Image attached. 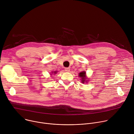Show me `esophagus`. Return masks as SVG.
Masks as SVG:
<instances>
[{"mask_svg": "<svg viewBox=\"0 0 134 134\" xmlns=\"http://www.w3.org/2000/svg\"><path fill=\"white\" fill-rule=\"evenodd\" d=\"M65 70L66 72H69L70 71V68H65Z\"/></svg>", "mask_w": 134, "mask_h": 134, "instance_id": "obj_1", "label": "esophagus"}]
</instances>
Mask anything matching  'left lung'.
Wrapping results in <instances>:
<instances>
[{"label":"left lung","instance_id":"8db88e82","mask_svg":"<svg viewBox=\"0 0 134 134\" xmlns=\"http://www.w3.org/2000/svg\"><path fill=\"white\" fill-rule=\"evenodd\" d=\"M85 74H86V72H84V71L81 72L79 74V76L82 78V83H84V82H85V79H86ZM86 82H87V81H86Z\"/></svg>","mask_w":134,"mask_h":134}]
</instances>
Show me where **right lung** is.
Instances as JSON below:
<instances>
[{"label":"right lung","instance_id":"right-lung-1","mask_svg":"<svg viewBox=\"0 0 134 134\" xmlns=\"http://www.w3.org/2000/svg\"><path fill=\"white\" fill-rule=\"evenodd\" d=\"M56 72H57V71H54V74H55Z\"/></svg>","mask_w":134,"mask_h":134}]
</instances>
